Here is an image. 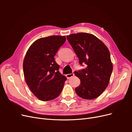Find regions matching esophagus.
Listing matches in <instances>:
<instances>
[{
	"label": "esophagus",
	"mask_w": 132,
	"mask_h": 132,
	"mask_svg": "<svg viewBox=\"0 0 132 132\" xmlns=\"http://www.w3.org/2000/svg\"><path fill=\"white\" fill-rule=\"evenodd\" d=\"M74 75V73H70V74H68L66 75V77L67 78V79H69L70 78H71Z\"/></svg>",
	"instance_id": "esophagus-1"
}]
</instances>
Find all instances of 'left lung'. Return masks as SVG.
Masks as SVG:
<instances>
[{
    "label": "left lung",
    "instance_id": "left-lung-1",
    "mask_svg": "<svg viewBox=\"0 0 132 132\" xmlns=\"http://www.w3.org/2000/svg\"><path fill=\"white\" fill-rule=\"evenodd\" d=\"M81 66L85 69L74 71L80 80L75 88L77 94L82 98H97L106 89L113 70L110 53L101 41L87 33L73 34L67 36Z\"/></svg>",
    "mask_w": 132,
    "mask_h": 132
}]
</instances>
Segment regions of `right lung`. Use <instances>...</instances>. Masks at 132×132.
Instances as JSON below:
<instances>
[{
    "mask_svg": "<svg viewBox=\"0 0 132 132\" xmlns=\"http://www.w3.org/2000/svg\"><path fill=\"white\" fill-rule=\"evenodd\" d=\"M66 41L65 36H51L34 42L23 63L26 82L39 100H52L61 93L67 78L60 73L54 56Z\"/></svg>",
    "mask_w": 132,
    "mask_h": 132,
    "instance_id": "right-lung-1",
    "label": "right lung"
}]
</instances>
